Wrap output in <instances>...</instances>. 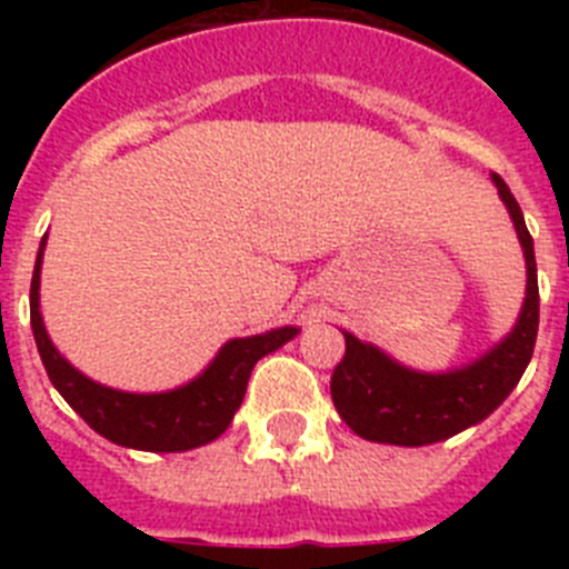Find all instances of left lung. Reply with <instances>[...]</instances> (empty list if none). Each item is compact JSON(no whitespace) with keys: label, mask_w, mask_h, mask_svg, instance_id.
I'll return each mask as SVG.
<instances>
[{"label":"left lung","mask_w":569,"mask_h":569,"mask_svg":"<svg viewBox=\"0 0 569 569\" xmlns=\"http://www.w3.org/2000/svg\"><path fill=\"white\" fill-rule=\"evenodd\" d=\"M527 261V293L510 333L481 359L445 373H421L387 356L370 341L345 333V359L336 365L330 396L356 436L396 447H425L479 425L512 393L527 370L539 333V276L532 236L519 202L499 173H492Z\"/></svg>","instance_id":"obj_1"}]
</instances>
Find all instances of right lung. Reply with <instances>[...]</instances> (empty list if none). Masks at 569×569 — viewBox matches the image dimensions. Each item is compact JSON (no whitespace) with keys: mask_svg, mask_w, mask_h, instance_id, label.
Returning a JSON list of instances; mask_svg holds the SVG:
<instances>
[{"mask_svg":"<svg viewBox=\"0 0 569 569\" xmlns=\"http://www.w3.org/2000/svg\"><path fill=\"white\" fill-rule=\"evenodd\" d=\"M44 241H48V233L39 244L37 268L30 281V328H33L39 356L62 399L113 445L144 450V453H184L193 447L210 445L233 421L256 361L279 350L281 345H288L299 333V328L288 325L268 333L224 341L222 350L213 356L202 373L188 385L164 390V393H128V390L99 385L79 373L53 347L44 330L42 313H39Z\"/></svg>","mask_w":569,"mask_h":569,"instance_id":"1","label":"right lung"}]
</instances>
